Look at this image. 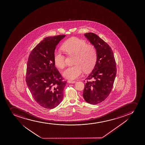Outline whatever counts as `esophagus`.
I'll return each mask as SVG.
<instances>
[{
	"label": "esophagus",
	"mask_w": 145,
	"mask_h": 145,
	"mask_svg": "<svg viewBox=\"0 0 145 145\" xmlns=\"http://www.w3.org/2000/svg\"><path fill=\"white\" fill-rule=\"evenodd\" d=\"M68 82L69 83L73 84L75 83V81H72V80H68Z\"/></svg>",
	"instance_id": "esophagus-1"
}]
</instances>
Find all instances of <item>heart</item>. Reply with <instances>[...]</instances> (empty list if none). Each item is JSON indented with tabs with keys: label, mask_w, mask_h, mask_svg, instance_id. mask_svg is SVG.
I'll return each instance as SVG.
<instances>
[{
	"label": "heart",
	"mask_w": 145,
	"mask_h": 145,
	"mask_svg": "<svg viewBox=\"0 0 145 145\" xmlns=\"http://www.w3.org/2000/svg\"><path fill=\"white\" fill-rule=\"evenodd\" d=\"M62 49L68 55H75L74 65L63 72V76L69 79H75L81 75L83 71L88 72L95 66L97 53L95 47L88 45L84 40L76 37L69 39L62 45ZM55 65L58 68L65 66V57L61 52L56 51L54 55Z\"/></svg>",
	"instance_id": "1"
}]
</instances>
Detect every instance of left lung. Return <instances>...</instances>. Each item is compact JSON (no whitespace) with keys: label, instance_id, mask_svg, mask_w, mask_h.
<instances>
[{"label":"left lung","instance_id":"8db88e82","mask_svg":"<svg viewBox=\"0 0 145 145\" xmlns=\"http://www.w3.org/2000/svg\"><path fill=\"white\" fill-rule=\"evenodd\" d=\"M84 35L95 47L97 58L92 71L86 79L83 96L87 103L96 105L105 100L111 91L117 73L116 63L106 42L93 33Z\"/></svg>","mask_w":145,"mask_h":145}]
</instances>
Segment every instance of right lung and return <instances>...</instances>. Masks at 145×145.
Instances as JSON below:
<instances>
[{
    "mask_svg": "<svg viewBox=\"0 0 145 145\" xmlns=\"http://www.w3.org/2000/svg\"><path fill=\"white\" fill-rule=\"evenodd\" d=\"M66 35L46 37L30 53L27 62L26 82L35 101L47 109H53L63 98L67 82L62 80L54 61L57 45Z\"/></svg>",
    "mask_w": 145,
    "mask_h": 145,
    "instance_id": "right-lung-1",
    "label": "right lung"
}]
</instances>
